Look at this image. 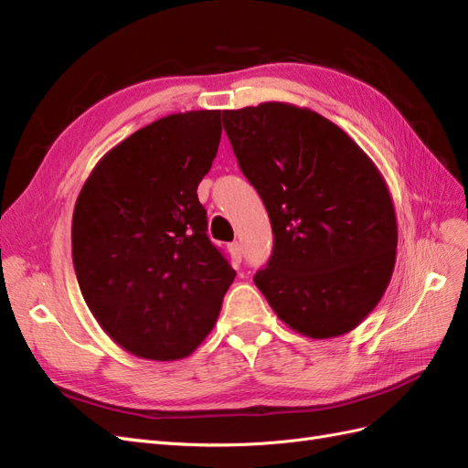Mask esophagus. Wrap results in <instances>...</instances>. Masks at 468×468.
Masks as SVG:
<instances>
[{"mask_svg":"<svg viewBox=\"0 0 468 468\" xmlns=\"http://www.w3.org/2000/svg\"><path fill=\"white\" fill-rule=\"evenodd\" d=\"M229 253L234 263H239L242 261V246H239V242H232L229 244Z\"/></svg>","mask_w":468,"mask_h":468,"instance_id":"34e87169","label":"esophagus"}]
</instances>
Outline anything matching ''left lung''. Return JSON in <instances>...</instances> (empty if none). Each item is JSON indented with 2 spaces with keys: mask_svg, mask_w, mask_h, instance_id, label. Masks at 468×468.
<instances>
[{
  "mask_svg": "<svg viewBox=\"0 0 468 468\" xmlns=\"http://www.w3.org/2000/svg\"><path fill=\"white\" fill-rule=\"evenodd\" d=\"M222 122L275 236L256 287L279 320L306 337L356 330L385 294L399 246L378 167L306 107L267 101L222 111Z\"/></svg>",
  "mask_w": 468,
  "mask_h": 468,
  "instance_id": "8db88e82",
  "label": "left lung"
}]
</instances>
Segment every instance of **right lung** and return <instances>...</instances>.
I'll use <instances>...</instances> for the list:
<instances>
[{
	"instance_id": "right-lung-1",
	"label": "right lung",
	"mask_w": 468,
	"mask_h": 468,
	"mask_svg": "<svg viewBox=\"0 0 468 468\" xmlns=\"http://www.w3.org/2000/svg\"><path fill=\"white\" fill-rule=\"evenodd\" d=\"M220 133V111L162 117L111 148L78 195L80 291L103 332L136 357L191 356L236 277L210 244L197 197Z\"/></svg>"
}]
</instances>
